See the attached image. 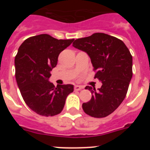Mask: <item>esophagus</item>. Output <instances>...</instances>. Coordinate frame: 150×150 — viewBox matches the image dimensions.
Instances as JSON below:
<instances>
[{
	"mask_svg": "<svg viewBox=\"0 0 150 150\" xmlns=\"http://www.w3.org/2000/svg\"><path fill=\"white\" fill-rule=\"evenodd\" d=\"M83 88V87L80 86H74V90L75 91H79V90H81Z\"/></svg>",
	"mask_w": 150,
	"mask_h": 150,
	"instance_id": "obj_1",
	"label": "esophagus"
}]
</instances>
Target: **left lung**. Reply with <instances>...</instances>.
<instances>
[{
  "label": "left lung",
  "mask_w": 150,
  "mask_h": 150,
  "mask_svg": "<svg viewBox=\"0 0 150 150\" xmlns=\"http://www.w3.org/2000/svg\"><path fill=\"white\" fill-rule=\"evenodd\" d=\"M73 46L86 52L91 59L95 78L102 86L98 90L87 86L91 98L83 104L84 112L95 118L109 116L126 96L132 77V56L121 40L104 34L95 33L76 39Z\"/></svg>",
  "instance_id": "8db88e82"
}]
</instances>
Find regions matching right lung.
I'll return each mask as SVG.
<instances>
[{
  "mask_svg": "<svg viewBox=\"0 0 150 150\" xmlns=\"http://www.w3.org/2000/svg\"><path fill=\"white\" fill-rule=\"evenodd\" d=\"M74 40L40 34L26 39L18 48L15 58L17 85L25 104L40 116L60 113L67 95L74 91L73 85L55 87L49 81L59 54Z\"/></svg>",
  "mask_w": 150,
  "mask_h": 150,
  "instance_id": "1",
  "label": "right lung"
}]
</instances>
